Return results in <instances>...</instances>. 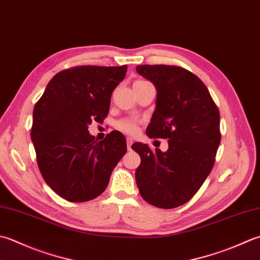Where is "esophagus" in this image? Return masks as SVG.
<instances>
[{"mask_svg":"<svg viewBox=\"0 0 260 260\" xmlns=\"http://www.w3.org/2000/svg\"><path fill=\"white\" fill-rule=\"evenodd\" d=\"M132 144H133V140L128 137V139H127V147H128V150L132 149Z\"/></svg>","mask_w":260,"mask_h":260,"instance_id":"1","label":"esophagus"}]
</instances>
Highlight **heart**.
Returning <instances> with one entry per match:
<instances>
[{"label": "heart", "mask_w": 260, "mask_h": 260, "mask_svg": "<svg viewBox=\"0 0 260 260\" xmlns=\"http://www.w3.org/2000/svg\"><path fill=\"white\" fill-rule=\"evenodd\" d=\"M137 82H139V81H137ZM139 125L140 120L136 118H132V117L123 118L116 123L117 128L129 135H134L139 132Z\"/></svg>", "instance_id": "heart-1"}]
</instances>
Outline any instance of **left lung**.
<instances>
[{
	"instance_id": "8db88e82",
	"label": "left lung",
	"mask_w": 260,
	"mask_h": 260,
	"mask_svg": "<svg viewBox=\"0 0 260 260\" xmlns=\"http://www.w3.org/2000/svg\"><path fill=\"white\" fill-rule=\"evenodd\" d=\"M136 71L157 91L146 135L167 139L169 144L167 152L132 145L141 156L136 184L149 204L175 208L191 200L214 166L221 142L220 111L206 85L190 71L162 64L139 65Z\"/></svg>"
}]
</instances>
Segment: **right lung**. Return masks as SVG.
<instances>
[{"mask_svg":"<svg viewBox=\"0 0 260 260\" xmlns=\"http://www.w3.org/2000/svg\"><path fill=\"white\" fill-rule=\"evenodd\" d=\"M127 65H82L60 71L35 105L31 141L44 180L64 200L82 203L103 194L127 151L125 136L95 141L88 131L109 113L111 93Z\"/></svg>","mask_w":260,"mask_h":260,"instance_id":"add662e5","label":"right lung"}]
</instances>
